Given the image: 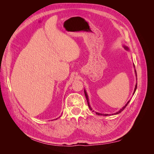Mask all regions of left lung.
Returning a JSON list of instances; mask_svg holds the SVG:
<instances>
[{"label": "left lung", "mask_w": 154, "mask_h": 154, "mask_svg": "<svg viewBox=\"0 0 154 154\" xmlns=\"http://www.w3.org/2000/svg\"><path fill=\"white\" fill-rule=\"evenodd\" d=\"M123 47H124V48L126 49V50H128L129 49H128V47H127V46H125V45H123ZM134 67H135V66H134ZM135 72H136V76H137V73H136V70H135ZM136 88H137V83H136V87H135V88H134V93H133V94H134V93H135V92H136ZM84 92H85V97H86V99H87V103H88V107H89V109L92 110V108L91 107V106H90V104H89V100H88V95H87V92H86V91L85 90H84ZM130 100H129L128 102H127V103L126 104L122 109H121L118 112H117L116 113H114V114H112V115L113 114H119L120 112H122L125 109V107L127 106V105L128 104V103L130 102ZM96 114H97V115H104V116H108V115H109V114H100V113H98V112H96Z\"/></svg>", "instance_id": "obj_1"}]
</instances>
